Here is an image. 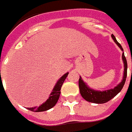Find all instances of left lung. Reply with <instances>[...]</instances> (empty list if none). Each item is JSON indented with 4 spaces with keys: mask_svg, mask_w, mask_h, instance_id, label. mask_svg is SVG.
I'll return each mask as SVG.
<instances>
[{
    "mask_svg": "<svg viewBox=\"0 0 132 132\" xmlns=\"http://www.w3.org/2000/svg\"><path fill=\"white\" fill-rule=\"evenodd\" d=\"M111 36L114 42L117 44L118 46L121 49V50L123 51L122 46L117 41L114 35L112 34ZM122 59H123V63H124V74H123V80L121 81V82L119 84H118L117 86L114 88L104 90V91H99V90L97 91V90H93L87 86V85L82 80V78L80 77L78 82L79 88H80V92L81 95L84 100H86L87 102L95 103V104H104V103L108 102V101L114 97L122 90V88L125 84V80H126L127 71V60H126V58L124 55V52H123V54H122Z\"/></svg>",
    "mask_w": 132,
    "mask_h": 132,
    "instance_id": "obj_1",
    "label": "left lung"
}]
</instances>
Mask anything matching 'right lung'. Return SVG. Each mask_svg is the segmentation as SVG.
Returning a JSON list of instances; mask_svg holds the SVG:
<instances>
[{"label": "right lung", "mask_w": 132, "mask_h": 132, "mask_svg": "<svg viewBox=\"0 0 132 132\" xmlns=\"http://www.w3.org/2000/svg\"><path fill=\"white\" fill-rule=\"evenodd\" d=\"M68 73H69L68 72L66 73L65 75H63V76L59 80L57 83L56 84L55 86H54V88L53 90H52V92L51 93L50 96L48 98V100H47V101L45 103L42 104L39 107L28 108V110L33 112H43L46 111V110L50 109V108H52V107L55 106L60 97V94H61V91L60 90H61V86H62L64 81H65V80L67 78Z\"/></svg>", "instance_id": "right-lung-1"}]
</instances>
